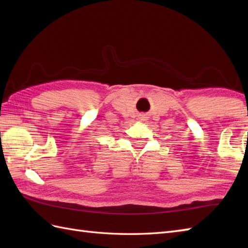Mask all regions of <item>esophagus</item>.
I'll return each instance as SVG.
<instances>
[{"instance_id":"1","label":"esophagus","mask_w":248,"mask_h":248,"mask_svg":"<svg viewBox=\"0 0 248 248\" xmlns=\"http://www.w3.org/2000/svg\"><path fill=\"white\" fill-rule=\"evenodd\" d=\"M143 118H145V117H144V116H141V118H140V119H143Z\"/></svg>"}]
</instances>
